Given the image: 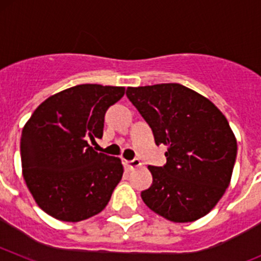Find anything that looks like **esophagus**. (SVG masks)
Returning a JSON list of instances; mask_svg holds the SVG:
<instances>
[{
    "instance_id": "obj_1",
    "label": "esophagus",
    "mask_w": 261,
    "mask_h": 261,
    "mask_svg": "<svg viewBox=\"0 0 261 261\" xmlns=\"http://www.w3.org/2000/svg\"><path fill=\"white\" fill-rule=\"evenodd\" d=\"M124 165H125V167L128 168L129 171H132V170H135V168L141 166V161L138 158H135L132 159V161H124Z\"/></svg>"
}]
</instances>
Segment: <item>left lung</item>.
I'll return each mask as SVG.
<instances>
[{
    "mask_svg": "<svg viewBox=\"0 0 261 261\" xmlns=\"http://www.w3.org/2000/svg\"><path fill=\"white\" fill-rule=\"evenodd\" d=\"M126 96L166 145L167 162L149 166L145 204L172 222L208 214L225 193L237 158V140L226 117L205 96L180 84L128 87Z\"/></svg>",
    "mask_w": 261,
    "mask_h": 261,
    "instance_id": "8db88e82",
    "label": "left lung"
}]
</instances>
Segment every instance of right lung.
I'll use <instances>...</instances> for the list:
<instances>
[{
  "label": "right lung",
  "instance_id": "obj_1",
  "mask_svg": "<svg viewBox=\"0 0 261 261\" xmlns=\"http://www.w3.org/2000/svg\"><path fill=\"white\" fill-rule=\"evenodd\" d=\"M125 89L78 85L49 96L22 130L23 177L36 204L49 216L78 222L106 208L123 176L121 161L98 153L105 115Z\"/></svg>",
  "mask_w": 261,
  "mask_h": 261
}]
</instances>
